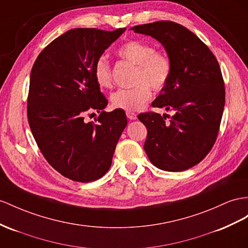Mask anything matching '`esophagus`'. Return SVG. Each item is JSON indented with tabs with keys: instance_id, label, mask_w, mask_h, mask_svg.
<instances>
[{
	"instance_id": "esophagus-1",
	"label": "esophagus",
	"mask_w": 248,
	"mask_h": 248,
	"mask_svg": "<svg viewBox=\"0 0 248 248\" xmlns=\"http://www.w3.org/2000/svg\"><path fill=\"white\" fill-rule=\"evenodd\" d=\"M125 115L130 120H135L137 118V114L135 112H132V111H126Z\"/></svg>"
}]
</instances>
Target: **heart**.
Segmentation results:
<instances>
[{
  "label": "heart",
  "instance_id": "obj_1",
  "mask_svg": "<svg viewBox=\"0 0 248 248\" xmlns=\"http://www.w3.org/2000/svg\"><path fill=\"white\" fill-rule=\"evenodd\" d=\"M116 53L120 59L136 65L134 82L137 85L130 89H118L111 95V104L115 109L139 110L151 98V88L159 91L167 86L173 72L172 59L167 52L156 50L151 43L137 40L123 44ZM93 74L100 88L112 86L111 66L106 56H99L95 62Z\"/></svg>",
  "mask_w": 248,
  "mask_h": 248
}]
</instances>
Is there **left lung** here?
<instances>
[{"mask_svg": "<svg viewBox=\"0 0 248 248\" xmlns=\"http://www.w3.org/2000/svg\"><path fill=\"white\" fill-rule=\"evenodd\" d=\"M131 30L159 41L173 62L172 76L152 106L175 111V115L139 114L148 130L144 151L158 169L186 170L204 159L218 136L225 104L219 62L205 44L180 24L158 21Z\"/></svg>", "mask_w": 248, "mask_h": 248, "instance_id": "obj_1", "label": "left lung"}]
</instances>
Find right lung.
<instances>
[{"instance_id":"obj_1","label":"right lung","mask_w":248,"mask_h":248,"mask_svg":"<svg viewBox=\"0 0 248 248\" xmlns=\"http://www.w3.org/2000/svg\"><path fill=\"white\" fill-rule=\"evenodd\" d=\"M124 30H69L44 48L31 69V132L50 166L73 181H94L108 172L128 124L124 110L104 111L108 99L93 74L95 62ZM94 110L100 113L95 123H86Z\"/></svg>"}]
</instances>
